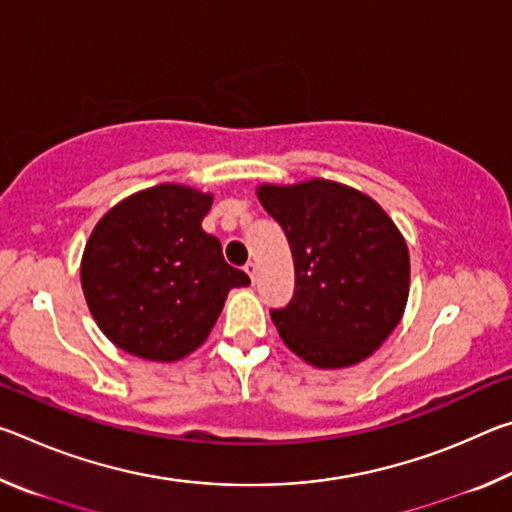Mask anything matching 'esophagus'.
<instances>
[{"label":"esophagus","instance_id":"esophagus-1","mask_svg":"<svg viewBox=\"0 0 512 512\" xmlns=\"http://www.w3.org/2000/svg\"><path fill=\"white\" fill-rule=\"evenodd\" d=\"M244 271L248 273V277H250V280H253V282H255V275H257V266H255V262H248V264L244 266Z\"/></svg>","mask_w":512,"mask_h":512}]
</instances>
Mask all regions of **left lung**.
I'll list each match as a JSON object with an SVG mask.
<instances>
[{
    "label": "left lung",
    "mask_w": 512,
    "mask_h": 512,
    "mask_svg": "<svg viewBox=\"0 0 512 512\" xmlns=\"http://www.w3.org/2000/svg\"><path fill=\"white\" fill-rule=\"evenodd\" d=\"M259 203L289 239L296 289L271 318L287 348L316 368H345L388 339L409 298V248L381 207L314 178L262 185Z\"/></svg>",
    "instance_id": "left-lung-1"
}]
</instances>
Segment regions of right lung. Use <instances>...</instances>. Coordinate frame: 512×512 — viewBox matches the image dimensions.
Listing matches in <instances>:
<instances>
[{
    "mask_svg": "<svg viewBox=\"0 0 512 512\" xmlns=\"http://www.w3.org/2000/svg\"><path fill=\"white\" fill-rule=\"evenodd\" d=\"M212 194L158 185L124 198L92 230L81 284L94 320L128 354L178 361L201 345L228 291L250 284L203 230Z\"/></svg>",
    "mask_w": 512,
    "mask_h": 512,
    "instance_id": "1",
    "label": "right lung"
}]
</instances>
